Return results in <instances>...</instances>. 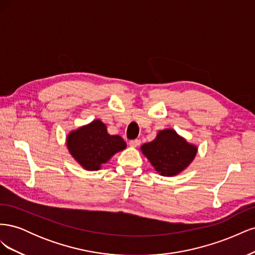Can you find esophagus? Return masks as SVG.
Listing matches in <instances>:
<instances>
[{
  "mask_svg": "<svg viewBox=\"0 0 255 255\" xmlns=\"http://www.w3.org/2000/svg\"><path fill=\"white\" fill-rule=\"evenodd\" d=\"M128 144L132 146V148H137L138 145L140 144V140L139 139H134V140H130L129 142H128Z\"/></svg>",
  "mask_w": 255,
  "mask_h": 255,
  "instance_id": "esophagus-1",
  "label": "esophagus"
}]
</instances>
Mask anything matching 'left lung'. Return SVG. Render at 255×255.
Returning a JSON list of instances; mask_svg holds the SVG:
<instances>
[{"instance_id":"left-lung-1","label":"left lung","mask_w":255,"mask_h":255,"mask_svg":"<svg viewBox=\"0 0 255 255\" xmlns=\"http://www.w3.org/2000/svg\"><path fill=\"white\" fill-rule=\"evenodd\" d=\"M143 155L163 176L182 173L195 159L198 146L188 142L172 128L160 129L155 139L140 146Z\"/></svg>"}]
</instances>
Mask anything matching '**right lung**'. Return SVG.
<instances>
[{
  "mask_svg": "<svg viewBox=\"0 0 255 255\" xmlns=\"http://www.w3.org/2000/svg\"><path fill=\"white\" fill-rule=\"evenodd\" d=\"M66 143L73 159L87 171L99 170L116 153L127 148L122 137L109 134L106 125L100 119L70 130Z\"/></svg>",
  "mask_w": 255,
  "mask_h": 255,
  "instance_id": "right-lung-1",
  "label": "right lung"
}]
</instances>
